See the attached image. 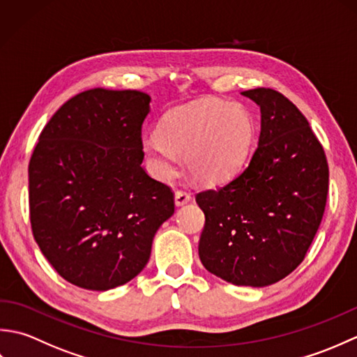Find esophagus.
Returning <instances> with one entry per match:
<instances>
[{
    "mask_svg": "<svg viewBox=\"0 0 357 357\" xmlns=\"http://www.w3.org/2000/svg\"><path fill=\"white\" fill-rule=\"evenodd\" d=\"M190 199L192 195L184 190V188H181V190H176V193H174V202H176V206H184Z\"/></svg>",
    "mask_w": 357,
    "mask_h": 357,
    "instance_id": "1",
    "label": "esophagus"
}]
</instances>
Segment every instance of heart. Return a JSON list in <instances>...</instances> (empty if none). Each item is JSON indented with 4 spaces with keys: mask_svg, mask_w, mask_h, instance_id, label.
Wrapping results in <instances>:
<instances>
[{
    "mask_svg": "<svg viewBox=\"0 0 357 357\" xmlns=\"http://www.w3.org/2000/svg\"><path fill=\"white\" fill-rule=\"evenodd\" d=\"M255 121L241 104L202 100L167 112L158 133L142 141L151 173L170 179L184 156L192 176L218 184L245 164L255 142Z\"/></svg>",
    "mask_w": 357,
    "mask_h": 357,
    "instance_id": "b5f03b06",
    "label": "heart"
}]
</instances>
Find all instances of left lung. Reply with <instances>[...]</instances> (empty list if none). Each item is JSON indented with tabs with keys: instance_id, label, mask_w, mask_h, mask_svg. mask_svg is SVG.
Instances as JSON below:
<instances>
[{
	"instance_id": "obj_1",
	"label": "left lung",
	"mask_w": 357,
	"mask_h": 357,
	"mask_svg": "<svg viewBox=\"0 0 357 357\" xmlns=\"http://www.w3.org/2000/svg\"><path fill=\"white\" fill-rule=\"evenodd\" d=\"M261 107V135L247 167L196 193L206 215L204 267L233 285L275 284L304 261L328 193V162L307 118L273 89L242 92Z\"/></svg>"
}]
</instances>
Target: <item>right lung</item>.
I'll return each mask as SVG.
<instances>
[{
    "instance_id": "right-lung-1",
    "label": "right lung",
    "mask_w": 357,
    "mask_h": 357,
    "mask_svg": "<svg viewBox=\"0 0 357 357\" xmlns=\"http://www.w3.org/2000/svg\"><path fill=\"white\" fill-rule=\"evenodd\" d=\"M149 104L138 90H86L56 110L30 158L33 238L73 285L104 291L132 280L173 215V190L141 165Z\"/></svg>"
}]
</instances>
